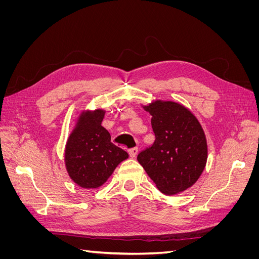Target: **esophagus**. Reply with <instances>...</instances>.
Instances as JSON below:
<instances>
[{
	"label": "esophagus",
	"instance_id": "34e87169",
	"mask_svg": "<svg viewBox=\"0 0 259 259\" xmlns=\"http://www.w3.org/2000/svg\"><path fill=\"white\" fill-rule=\"evenodd\" d=\"M128 154H130V156L131 158H135V156L137 155V152H138V149L136 148V147H134V148H131V149H128Z\"/></svg>",
	"mask_w": 259,
	"mask_h": 259
}]
</instances>
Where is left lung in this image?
I'll list each match as a JSON object with an SVG mask.
<instances>
[{
  "instance_id": "1",
  "label": "left lung",
  "mask_w": 259,
  "mask_h": 259,
  "mask_svg": "<svg viewBox=\"0 0 259 259\" xmlns=\"http://www.w3.org/2000/svg\"><path fill=\"white\" fill-rule=\"evenodd\" d=\"M144 109L152 115L155 140L137 160L162 193L183 192L195 184L206 165L204 131L189 109L174 101L155 100Z\"/></svg>"
}]
</instances>
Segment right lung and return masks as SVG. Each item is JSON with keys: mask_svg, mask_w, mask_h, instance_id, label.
<instances>
[{"mask_svg": "<svg viewBox=\"0 0 259 259\" xmlns=\"http://www.w3.org/2000/svg\"><path fill=\"white\" fill-rule=\"evenodd\" d=\"M105 110L83 111L70 134L65 164L73 182L85 189L104 185L119 164L128 158L123 149L111 143L109 132L101 126Z\"/></svg>", "mask_w": 259, "mask_h": 259, "instance_id": "right-lung-1", "label": "right lung"}]
</instances>
